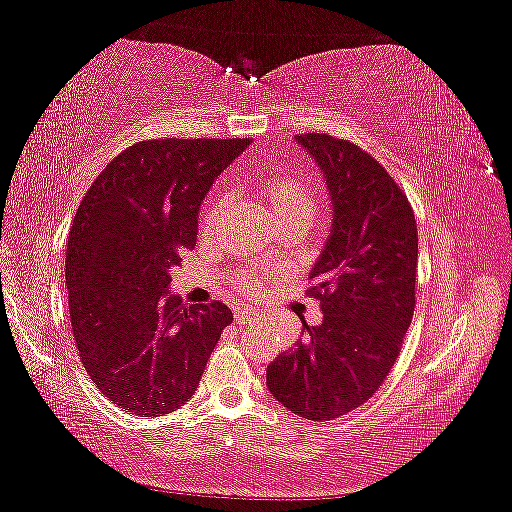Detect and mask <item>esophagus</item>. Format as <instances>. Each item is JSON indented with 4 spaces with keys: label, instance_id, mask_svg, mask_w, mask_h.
Returning <instances> with one entry per match:
<instances>
[{
    "label": "esophagus",
    "instance_id": "34e87169",
    "mask_svg": "<svg viewBox=\"0 0 512 512\" xmlns=\"http://www.w3.org/2000/svg\"><path fill=\"white\" fill-rule=\"evenodd\" d=\"M257 318H259V311H255V309H237L235 311V320L239 325H250V323H255Z\"/></svg>",
    "mask_w": 512,
    "mask_h": 512
}]
</instances>
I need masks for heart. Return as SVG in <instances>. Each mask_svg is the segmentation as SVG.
<instances>
[{
    "label": "heart",
    "instance_id": "1",
    "mask_svg": "<svg viewBox=\"0 0 512 512\" xmlns=\"http://www.w3.org/2000/svg\"><path fill=\"white\" fill-rule=\"evenodd\" d=\"M262 194L271 207L277 223L282 221H302L311 223L316 219L318 201L309 180L300 173H271L262 180ZM225 205V196H219L207 207L203 216L205 225H212L221 216Z\"/></svg>",
    "mask_w": 512,
    "mask_h": 512
}]
</instances>
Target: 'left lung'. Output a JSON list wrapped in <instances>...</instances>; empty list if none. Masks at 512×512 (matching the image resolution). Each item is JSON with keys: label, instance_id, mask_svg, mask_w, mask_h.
I'll return each mask as SVG.
<instances>
[{"label": "left lung", "instance_id": "8db88e82", "mask_svg": "<svg viewBox=\"0 0 512 512\" xmlns=\"http://www.w3.org/2000/svg\"><path fill=\"white\" fill-rule=\"evenodd\" d=\"M323 173L332 230L309 280L320 325L266 368V386L300 418L325 422L370 400L400 357L415 309L418 225L406 194L357 144L296 135Z\"/></svg>", "mask_w": 512, "mask_h": 512}]
</instances>
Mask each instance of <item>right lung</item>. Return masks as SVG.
<instances>
[{
  "label": "right lung",
  "mask_w": 512,
  "mask_h": 512,
  "mask_svg": "<svg viewBox=\"0 0 512 512\" xmlns=\"http://www.w3.org/2000/svg\"><path fill=\"white\" fill-rule=\"evenodd\" d=\"M250 140H151L119 153L83 196L65 287L83 368L112 404L158 418L189 402L232 311L183 305L171 268L196 246L198 207Z\"/></svg>",
  "instance_id": "1"
}]
</instances>
